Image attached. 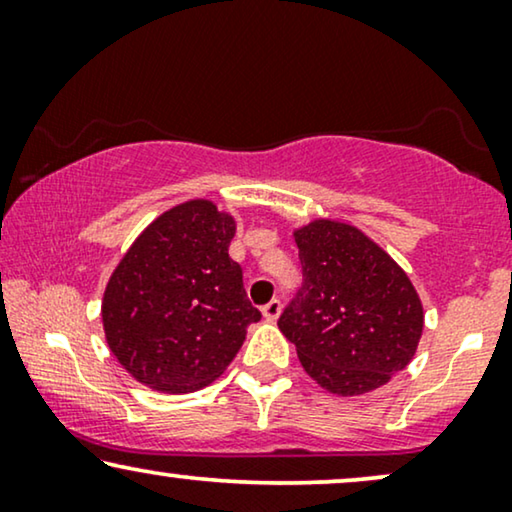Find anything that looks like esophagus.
I'll return each mask as SVG.
<instances>
[{"mask_svg":"<svg viewBox=\"0 0 512 512\" xmlns=\"http://www.w3.org/2000/svg\"><path fill=\"white\" fill-rule=\"evenodd\" d=\"M279 314H282V303H279L277 298L270 300V303L263 307V317L268 319V321H277Z\"/></svg>","mask_w":512,"mask_h":512,"instance_id":"obj_1","label":"esophagus"}]
</instances>
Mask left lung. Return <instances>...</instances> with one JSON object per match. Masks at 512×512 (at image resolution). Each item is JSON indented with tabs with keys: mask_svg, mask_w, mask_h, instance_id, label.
<instances>
[{
	"mask_svg": "<svg viewBox=\"0 0 512 512\" xmlns=\"http://www.w3.org/2000/svg\"><path fill=\"white\" fill-rule=\"evenodd\" d=\"M303 289L277 326L305 373L335 396L380 389L415 359L422 298L408 272L361 228L312 219L293 228Z\"/></svg>",
	"mask_w": 512,
	"mask_h": 512,
	"instance_id": "left-lung-1",
	"label": "left lung"
}]
</instances>
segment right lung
Wrapping results in <instances>:
<instances>
[{
  "label": "right lung",
  "instance_id": "right-lung-1",
  "mask_svg": "<svg viewBox=\"0 0 512 512\" xmlns=\"http://www.w3.org/2000/svg\"><path fill=\"white\" fill-rule=\"evenodd\" d=\"M235 230L212 200H186L153 219L111 272L104 338L139 384L160 394L207 387L261 319L228 256Z\"/></svg>",
  "mask_w": 512,
  "mask_h": 512
}]
</instances>
